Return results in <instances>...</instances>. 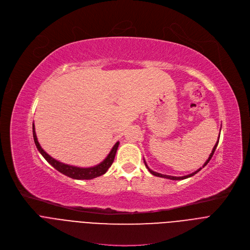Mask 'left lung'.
Segmentation results:
<instances>
[{
	"label": "left lung",
	"mask_w": 250,
	"mask_h": 250,
	"mask_svg": "<svg viewBox=\"0 0 250 250\" xmlns=\"http://www.w3.org/2000/svg\"><path fill=\"white\" fill-rule=\"evenodd\" d=\"M220 131H221V128H220ZM219 138H220V135H219V137H218V141L216 142V144H215V146H214V147H213V149H212V153L210 154V156H209V158L207 159V161L204 163V165L202 166V168H204L205 166L209 163V161L211 160V158H212V156H213V154H214V152H215V149H216V147H217V146H218V143H219ZM144 162H145V165H146V169L148 170V172L151 173V174H153L154 176H157V177H161V178H166V179H170V180H184V179H187V178H190V177H192V176H194L195 174H197L199 171H201L202 170V168H200V169H198L197 171H195V172H193L192 174H189V175H187V176H182V177H175V176H169V175H164V174H160V173H157V172H155V171H153V170H151L148 168V166L146 165V161H145V159H144Z\"/></svg>",
	"instance_id": "left-lung-1"
}]
</instances>
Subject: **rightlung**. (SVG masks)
Masks as SVG:
<instances>
[{"instance_id":"1","label":"right lung","mask_w":250,"mask_h":250,"mask_svg":"<svg viewBox=\"0 0 250 250\" xmlns=\"http://www.w3.org/2000/svg\"><path fill=\"white\" fill-rule=\"evenodd\" d=\"M33 138H34V142H35L36 147L39 151V153L44 157V159L50 165L52 166L53 168H55L61 174L67 176V177H70L72 179H75V180H91L93 178H96V177H99V176L105 174L106 171L108 170V168L111 166V164L113 163L116 151H118V147L120 145V142H116L115 145L112 146L111 151L107 155V157L102 163H99L96 166H93V167L81 168V167H76V166H71V165L61 163V162L55 160L54 158H52L51 156H49L41 147V146L37 140L34 123H33Z\"/></svg>"}]
</instances>
